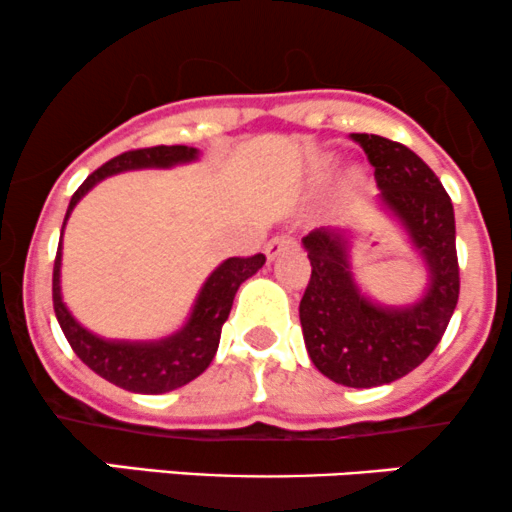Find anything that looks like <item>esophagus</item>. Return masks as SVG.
I'll use <instances>...</instances> for the list:
<instances>
[{
  "instance_id": "obj_1",
  "label": "esophagus",
  "mask_w": 512,
  "mask_h": 512,
  "mask_svg": "<svg viewBox=\"0 0 512 512\" xmlns=\"http://www.w3.org/2000/svg\"><path fill=\"white\" fill-rule=\"evenodd\" d=\"M292 244H295V239H292V234H278V237H273V239L266 244V256L273 261V258L278 256L280 251L290 249Z\"/></svg>"
}]
</instances>
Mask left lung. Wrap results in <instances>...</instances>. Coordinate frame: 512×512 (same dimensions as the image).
<instances>
[{
	"instance_id": "left-lung-1",
	"label": "left lung",
	"mask_w": 512,
	"mask_h": 512,
	"mask_svg": "<svg viewBox=\"0 0 512 512\" xmlns=\"http://www.w3.org/2000/svg\"><path fill=\"white\" fill-rule=\"evenodd\" d=\"M375 166L382 208L404 227L428 271V290L406 307H382L360 292L346 229L319 227L302 239L312 278L300 302L304 346L321 375L367 389L409 375L433 353L459 300L455 210L430 166L380 135L353 132Z\"/></svg>"
}]
</instances>
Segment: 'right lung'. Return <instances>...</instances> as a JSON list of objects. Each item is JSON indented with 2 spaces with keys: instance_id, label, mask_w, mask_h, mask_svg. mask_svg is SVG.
Returning <instances> with one entry per match:
<instances>
[{
  "instance_id": "obj_1",
  "label": "right lung",
  "mask_w": 512,
  "mask_h": 512,
  "mask_svg": "<svg viewBox=\"0 0 512 512\" xmlns=\"http://www.w3.org/2000/svg\"><path fill=\"white\" fill-rule=\"evenodd\" d=\"M195 159H198V149L186 145H159L118 154L111 162L103 164L101 169H96L94 174L86 176V181L77 188V193L70 200V208H67L65 222H62V232H65L67 217L72 215L74 205L106 176L132 169H169V166L188 164L195 162ZM263 263H266L263 254L249 258L234 256L220 263L210 273V278L205 280V285L200 287L191 317L171 336L159 338V341H106V338L86 331L62 302L60 241L53 268L55 317L60 321V329L70 341L77 358L84 365H89L96 375H101L103 380L135 394H164L183 387V384H188L208 370L217 353V346H220L222 324L229 317V309H232L239 285L249 280Z\"/></svg>"
}]
</instances>
